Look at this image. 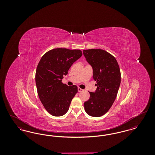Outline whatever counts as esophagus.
<instances>
[{
	"label": "esophagus",
	"instance_id": "1",
	"mask_svg": "<svg viewBox=\"0 0 155 155\" xmlns=\"http://www.w3.org/2000/svg\"><path fill=\"white\" fill-rule=\"evenodd\" d=\"M84 91V89H82L80 88H78V92H82V91Z\"/></svg>",
	"mask_w": 155,
	"mask_h": 155
}]
</instances>
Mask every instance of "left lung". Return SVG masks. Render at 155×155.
<instances>
[{
    "label": "left lung",
    "mask_w": 155,
    "mask_h": 155,
    "mask_svg": "<svg viewBox=\"0 0 155 155\" xmlns=\"http://www.w3.org/2000/svg\"><path fill=\"white\" fill-rule=\"evenodd\" d=\"M83 54L93 69L96 81L95 92H89L90 97L84 103L86 113L92 117H101L110 109L118 93L121 73L116 58L102 49L84 50Z\"/></svg>",
    "instance_id": "left-lung-1"
}]
</instances>
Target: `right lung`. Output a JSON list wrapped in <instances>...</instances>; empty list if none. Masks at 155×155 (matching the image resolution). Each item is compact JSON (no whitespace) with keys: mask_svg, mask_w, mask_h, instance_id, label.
<instances>
[{"mask_svg":"<svg viewBox=\"0 0 155 155\" xmlns=\"http://www.w3.org/2000/svg\"><path fill=\"white\" fill-rule=\"evenodd\" d=\"M82 55L78 49H53L44 54L38 64L35 74L38 95L45 109L52 116L65 114L78 92L76 85L68 87L61 80Z\"/></svg>","mask_w":155,"mask_h":155,"instance_id":"obj_1","label":"right lung"}]
</instances>
